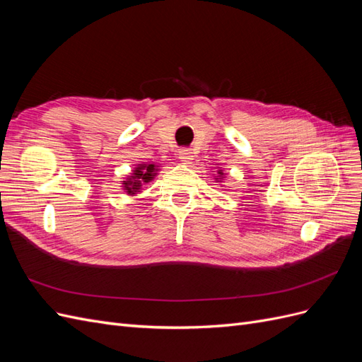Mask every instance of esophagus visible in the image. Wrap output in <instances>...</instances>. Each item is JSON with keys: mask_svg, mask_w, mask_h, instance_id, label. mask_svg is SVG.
I'll return each instance as SVG.
<instances>
[{"mask_svg": "<svg viewBox=\"0 0 362 362\" xmlns=\"http://www.w3.org/2000/svg\"><path fill=\"white\" fill-rule=\"evenodd\" d=\"M180 160L184 163V164H190L192 160H193V152L190 149H180Z\"/></svg>", "mask_w": 362, "mask_h": 362, "instance_id": "1", "label": "esophagus"}]
</instances>
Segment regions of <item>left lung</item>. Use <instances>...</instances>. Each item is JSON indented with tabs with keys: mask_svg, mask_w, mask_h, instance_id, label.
<instances>
[{
	"mask_svg": "<svg viewBox=\"0 0 362 362\" xmlns=\"http://www.w3.org/2000/svg\"><path fill=\"white\" fill-rule=\"evenodd\" d=\"M223 177H225V173H223V170H222V169H218V170H217V177H216L214 180H216V181H218V182H221V181L223 180Z\"/></svg>",
	"mask_w": 362,
	"mask_h": 362,
	"instance_id": "obj_1",
	"label": "left lung"
}]
</instances>
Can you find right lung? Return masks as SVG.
I'll use <instances>...</instances> for the list:
<instances>
[{
    "mask_svg": "<svg viewBox=\"0 0 362 362\" xmlns=\"http://www.w3.org/2000/svg\"><path fill=\"white\" fill-rule=\"evenodd\" d=\"M157 173L158 166L154 163L137 164V168H134V170L131 172V175H128L125 181H122V187L127 192V194L136 196L137 193L141 192V187H144L145 184L151 182L157 177Z\"/></svg>",
    "mask_w": 362,
    "mask_h": 362,
    "instance_id": "add662e5",
    "label": "right lung"
}]
</instances>
